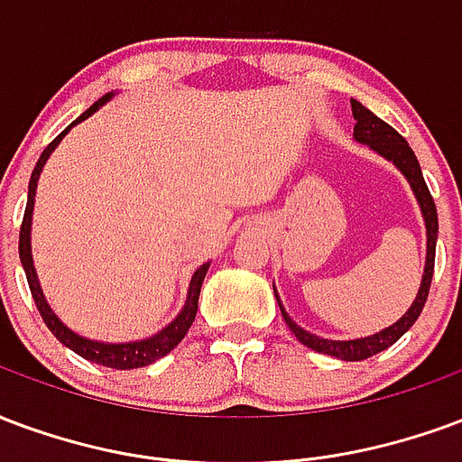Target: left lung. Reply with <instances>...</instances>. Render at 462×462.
I'll list each match as a JSON object with an SVG mask.
<instances>
[{
    "mask_svg": "<svg viewBox=\"0 0 462 462\" xmlns=\"http://www.w3.org/2000/svg\"><path fill=\"white\" fill-rule=\"evenodd\" d=\"M352 116H355V143L366 144L369 150L383 157L386 162H392L396 170L402 171L406 181H409L413 197L419 201L420 217H423V224H426V265H423V278H420L419 292H416V300L411 302V308L403 312L402 318L396 319L389 328L379 329L374 335H366V337L356 339H328L319 337V335H312L308 329H302L295 319L285 312L281 298H278V291H275V300H278V308L282 312V319L285 325L291 328V332L295 335L298 342H302L310 349H315L319 355L337 356V359H345V362H362V359H369V356L379 355L383 349H389L393 342L399 339L413 328V322L419 319L420 310L426 305V298H429L430 278H433V261H436V241H439V214H436V204L430 199V191L423 181V171H420V164L416 160V154L409 147V143L403 140L402 134L393 130L392 125H386L382 117H376L372 110H366L359 100H352Z\"/></svg>",
    "mask_w": 462,
    "mask_h": 462,
    "instance_id": "1",
    "label": "left lung"
}]
</instances>
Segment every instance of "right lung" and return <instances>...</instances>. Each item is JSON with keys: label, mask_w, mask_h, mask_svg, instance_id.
Here are the masks:
<instances>
[{"label": "right lung", "mask_w": 462, "mask_h": 462, "mask_svg": "<svg viewBox=\"0 0 462 462\" xmlns=\"http://www.w3.org/2000/svg\"><path fill=\"white\" fill-rule=\"evenodd\" d=\"M116 93H107L103 96L97 103L83 113V116L70 123L63 133L53 140L46 150L42 152L36 167L32 171V180H29V199H26V211H23V221H22V234H19V258H22L23 273H26V281H29V288H32V298L36 302V308L42 312L43 322L46 328L51 329L53 337L59 339L60 345H66L69 349H73L76 355H80L83 359L88 362H96V365L110 366V369H137V366H147L154 365L157 359H162L164 355H170L174 346L180 345L184 335L189 332L191 322L197 318V308H199V292H201V282L207 278V271L211 263L199 265L194 275L189 281V291H187V300L181 305V310L177 312V318L171 319L170 325H164L160 332H154L152 337L144 339H134V342H100V339H90L83 337L79 332H73L69 325H63V319L56 315L46 300V295L42 291V282H39V275H36V268H33V255H32V221H33V199H36V184H39V177H42L43 164L49 162V157L53 154V150L59 147L60 140L70 133V127H76L83 120H88L96 110L106 106L107 100H113Z\"/></svg>", "instance_id": "1"}]
</instances>
